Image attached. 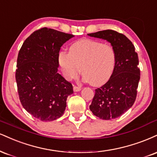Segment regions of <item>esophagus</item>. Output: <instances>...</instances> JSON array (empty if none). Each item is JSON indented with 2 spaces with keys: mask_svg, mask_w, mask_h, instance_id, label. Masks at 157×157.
Returning <instances> with one entry per match:
<instances>
[{
  "mask_svg": "<svg viewBox=\"0 0 157 157\" xmlns=\"http://www.w3.org/2000/svg\"><path fill=\"white\" fill-rule=\"evenodd\" d=\"M73 90L75 92H77V91H80L81 90V88L80 87H78V86H74L73 87Z\"/></svg>",
  "mask_w": 157,
  "mask_h": 157,
  "instance_id": "esophagus-1",
  "label": "esophagus"
}]
</instances>
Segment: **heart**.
<instances>
[{
  "label": "heart",
  "instance_id": "b5f03b06",
  "mask_svg": "<svg viewBox=\"0 0 157 157\" xmlns=\"http://www.w3.org/2000/svg\"><path fill=\"white\" fill-rule=\"evenodd\" d=\"M116 60L111 45L88 39L73 43L69 52L62 51L58 55V63L67 80L76 78L81 71L85 82L94 86H102L110 79Z\"/></svg>",
  "mask_w": 157,
  "mask_h": 157
}]
</instances>
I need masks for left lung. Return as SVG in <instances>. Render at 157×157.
Segmentation results:
<instances>
[{
  "instance_id": "left-lung-1",
  "label": "left lung",
  "mask_w": 157,
  "mask_h": 157,
  "mask_svg": "<svg viewBox=\"0 0 157 157\" xmlns=\"http://www.w3.org/2000/svg\"><path fill=\"white\" fill-rule=\"evenodd\" d=\"M110 43L116 53V66L112 77L95 95L89 108L94 116L103 120L118 117L131 108L136 99L140 71L137 53L126 36L113 30L88 33Z\"/></svg>"
}]
</instances>
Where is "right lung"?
<instances>
[{
	"mask_svg": "<svg viewBox=\"0 0 157 157\" xmlns=\"http://www.w3.org/2000/svg\"><path fill=\"white\" fill-rule=\"evenodd\" d=\"M75 36L43 28L31 33L20 48L16 77L20 102L27 112L42 121L63 116L73 87L58 72V55Z\"/></svg>",
	"mask_w": 157,
	"mask_h": 157,
	"instance_id": "right-lung-1",
	"label": "right lung"
}]
</instances>
